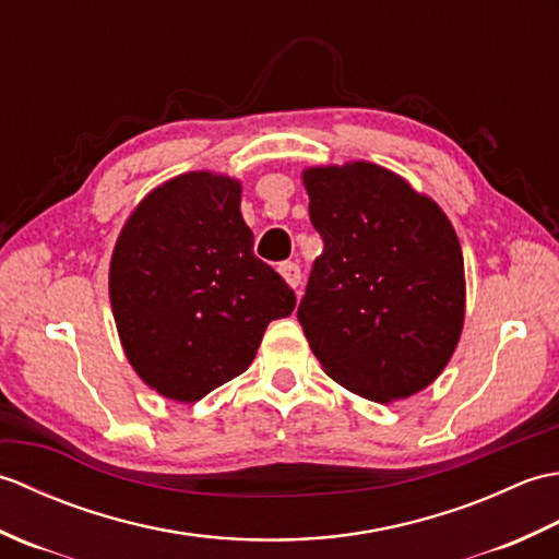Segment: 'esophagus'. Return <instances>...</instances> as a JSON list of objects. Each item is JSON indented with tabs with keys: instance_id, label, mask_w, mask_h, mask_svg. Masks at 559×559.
Listing matches in <instances>:
<instances>
[{
	"instance_id": "1",
	"label": "esophagus",
	"mask_w": 559,
	"mask_h": 559,
	"mask_svg": "<svg viewBox=\"0 0 559 559\" xmlns=\"http://www.w3.org/2000/svg\"><path fill=\"white\" fill-rule=\"evenodd\" d=\"M278 271H281V276L286 278V283L290 288H298L300 283H302V271H300V266L295 264V261H283V264L278 266Z\"/></svg>"
}]
</instances>
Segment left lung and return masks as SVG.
I'll return each instance as SVG.
<instances>
[{
  "label": "left lung",
  "instance_id": "left-lung-1",
  "mask_svg": "<svg viewBox=\"0 0 559 559\" xmlns=\"http://www.w3.org/2000/svg\"><path fill=\"white\" fill-rule=\"evenodd\" d=\"M314 259L298 322L324 372L377 403L432 384L466 312L459 237L430 197L382 165L307 168Z\"/></svg>",
  "mask_w": 559,
  "mask_h": 559
}]
</instances>
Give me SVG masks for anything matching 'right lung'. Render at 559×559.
I'll list each match as a JSON object with an SVG mask.
<instances>
[{"label": "right lung", "instance_id": "add662e5", "mask_svg": "<svg viewBox=\"0 0 559 559\" xmlns=\"http://www.w3.org/2000/svg\"><path fill=\"white\" fill-rule=\"evenodd\" d=\"M233 177L185 173L153 189L117 237L110 302L127 360L160 396L194 403L252 365L295 293L257 259Z\"/></svg>", "mask_w": 559, "mask_h": 559}]
</instances>
